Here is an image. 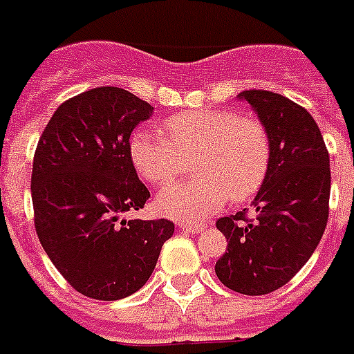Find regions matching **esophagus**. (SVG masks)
<instances>
[{
    "mask_svg": "<svg viewBox=\"0 0 354 354\" xmlns=\"http://www.w3.org/2000/svg\"><path fill=\"white\" fill-rule=\"evenodd\" d=\"M178 225L182 227L183 231H187V232H200V231H203V229H205V225H203V223H191V222H180V223H178Z\"/></svg>",
    "mask_w": 354,
    "mask_h": 354,
    "instance_id": "obj_1",
    "label": "esophagus"
}]
</instances>
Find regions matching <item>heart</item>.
I'll return each mask as SVG.
<instances>
[{
	"mask_svg": "<svg viewBox=\"0 0 354 354\" xmlns=\"http://www.w3.org/2000/svg\"><path fill=\"white\" fill-rule=\"evenodd\" d=\"M163 131H136L129 143L138 174L156 187L174 182L196 158L198 176L158 196L163 214L198 222L229 200L245 202L266 182L271 140L257 118L231 109H194L167 118Z\"/></svg>",
	"mask_w": 354,
	"mask_h": 354,
	"instance_id": "heart-1",
	"label": "heart"
}]
</instances>
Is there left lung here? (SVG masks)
<instances>
[{"mask_svg": "<svg viewBox=\"0 0 354 354\" xmlns=\"http://www.w3.org/2000/svg\"><path fill=\"white\" fill-rule=\"evenodd\" d=\"M271 140V163L254 198L257 220L247 209L223 216L216 227L227 249L216 261L218 280L232 291L260 297L291 280L317 249L329 218V152L306 109L271 91H243Z\"/></svg>", "mask_w": 354, "mask_h": 354, "instance_id": "left-lung-1", "label": "left lung"}]
</instances>
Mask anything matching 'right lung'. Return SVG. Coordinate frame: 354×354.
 Masks as SVG:
<instances>
[{
  "instance_id": "add662e5",
  "label": "right lung",
  "mask_w": 354,
  "mask_h": 354,
  "mask_svg": "<svg viewBox=\"0 0 354 354\" xmlns=\"http://www.w3.org/2000/svg\"><path fill=\"white\" fill-rule=\"evenodd\" d=\"M152 107L129 91L97 87L63 102L34 152V227L62 277L85 297L120 300L142 289L174 223L122 220L151 192L131 162L132 129Z\"/></svg>"
}]
</instances>
